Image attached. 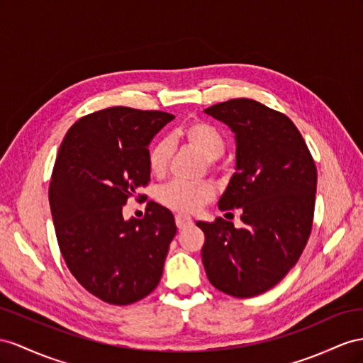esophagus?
<instances>
[{
  "instance_id": "1",
  "label": "esophagus",
  "mask_w": 363,
  "mask_h": 363,
  "mask_svg": "<svg viewBox=\"0 0 363 363\" xmlns=\"http://www.w3.org/2000/svg\"><path fill=\"white\" fill-rule=\"evenodd\" d=\"M174 220H176V225H178L179 230L187 228L193 224V219L189 215H176Z\"/></svg>"
}]
</instances>
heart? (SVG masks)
<instances>
[{"label":"heart","instance_id":"heart-1","mask_svg":"<svg viewBox=\"0 0 363 363\" xmlns=\"http://www.w3.org/2000/svg\"><path fill=\"white\" fill-rule=\"evenodd\" d=\"M176 138L194 148L207 160L210 167L216 165L218 157L225 150V138L220 130L207 121H191L176 132ZM174 143L169 136H162L152 145L148 152V167L153 174L162 176L172 162ZM215 196V187L208 181L184 182L172 181L165 184L157 193L162 206L174 211L193 213L206 206Z\"/></svg>","mask_w":363,"mask_h":363}]
</instances>
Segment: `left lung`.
Listing matches in <instances>:
<instances>
[{
    "instance_id": "left-lung-1",
    "label": "left lung",
    "mask_w": 363,
    "mask_h": 363,
    "mask_svg": "<svg viewBox=\"0 0 363 363\" xmlns=\"http://www.w3.org/2000/svg\"><path fill=\"white\" fill-rule=\"evenodd\" d=\"M236 138V172L219 210H242V227L216 218L196 222L206 235L208 281L233 297L270 290L299 261L313 227L318 170L293 121L247 98L206 108Z\"/></svg>"
}]
</instances>
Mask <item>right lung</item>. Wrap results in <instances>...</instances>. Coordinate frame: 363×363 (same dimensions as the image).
Masks as SVG:
<instances>
[{"label": "right lung", "instance_id": "add662e5", "mask_svg": "<svg viewBox=\"0 0 363 363\" xmlns=\"http://www.w3.org/2000/svg\"><path fill=\"white\" fill-rule=\"evenodd\" d=\"M173 118L108 107L78 119L61 143L49 187L55 233L70 273L107 303L141 301L161 281L172 211L150 201L143 219L124 220L123 206L150 181L148 144Z\"/></svg>", "mask_w": 363, "mask_h": 363}]
</instances>
